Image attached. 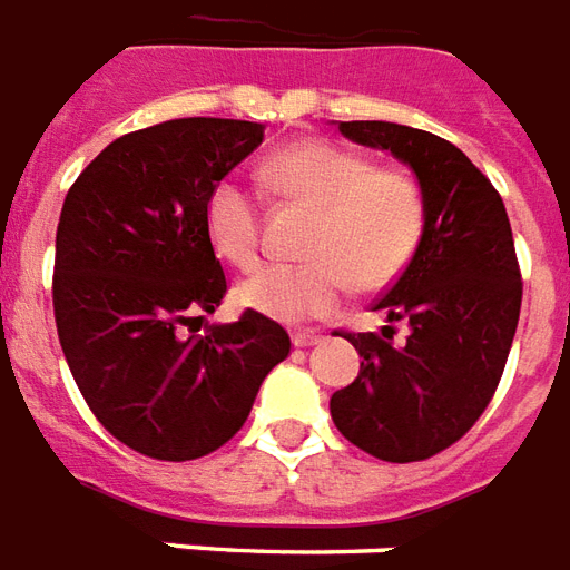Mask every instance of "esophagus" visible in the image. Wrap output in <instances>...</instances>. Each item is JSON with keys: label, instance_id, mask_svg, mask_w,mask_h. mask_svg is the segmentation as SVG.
Returning <instances> with one entry per match:
<instances>
[{"label": "esophagus", "instance_id": "1", "mask_svg": "<svg viewBox=\"0 0 570 570\" xmlns=\"http://www.w3.org/2000/svg\"><path fill=\"white\" fill-rule=\"evenodd\" d=\"M291 343L297 348H309V346H318L322 343V336L315 334V331H297V334L291 336Z\"/></svg>", "mask_w": 570, "mask_h": 570}]
</instances>
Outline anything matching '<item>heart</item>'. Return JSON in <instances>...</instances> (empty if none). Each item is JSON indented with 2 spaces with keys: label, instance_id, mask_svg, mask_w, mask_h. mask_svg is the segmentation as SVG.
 I'll return each mask as SVG.
<instances>
[{
  "label": "heart",
  "instance_id": "b5f03b06",
  "mask_svg": "<svg viewBox=\"0 0 570 570\" xmlns=\"http://www.w3.org/2000/svg\"><path fill=\"white\" fill-rule=\"evenodd\" d=\"M279 197L315 212L301 267H267L239 285L255 313L301 325L336 313L355 279L367 288L392 282L416 255L425 227V199L404 169L373 166L340 145L309 139L282 148L264 164ZM206 236L236 269L261 264L257 203L239 181L224 178L206 197Z\"/></svg>",
  "mask_w": 570,
  "mask_h": 570
}]
</instances>
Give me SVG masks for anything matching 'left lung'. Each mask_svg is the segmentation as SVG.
I'll return each instance as SVG.
<instances>
[{"instance_id": "1", "label": "left lung", "mask_w": 570, "mask_h": 570, "mask_svg": "<svg viewBox=\"0 0 570 570\" xmlns=\"http://www.w3.org/2000/svg\"><path fill=\"white\" fill-rule=\"evenodd\" d=\"M419 178L425 227L380 301L382 334H346L361 371L331 397L340 434L382 461H422L461 440L492 401L522 306L513 230L492 181L446 139L389 120H340ZM407 336L393 343V325Z\"/></svg>"}]
</instances>
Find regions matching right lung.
I'll return each instance as SVG.
<instances>
[{
    "label": "right lung",
    "instance_id": "obj_1",
    "mask_svg": "<svg viewBox=\"0 0 570 570\" xmlns=\"http://www.w3.org/2000/svg\"><path fill=\"white\" fill-rule=\"evenodd\" d=\"M261 142L255 120H164L102 148L66 194L53 257L60 346L94 416L148 459L224 446L288 358L285 327L255 309L199 334L227 291L206 197Z\"/></svg>",
    "mask_w": 570,
    "mask_h": 570
}]
</instances>
